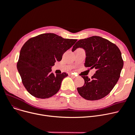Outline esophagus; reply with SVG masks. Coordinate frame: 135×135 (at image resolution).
<instances>
[{"label":"esophagus","instance_id":"1","mask_svg":"<svg viewBox=\"0 0 135 135\" xmlns=\"http://www.w3.org/2000/svg\"><path fill=\"white\" fill-rule=\"evenodd\" d=\"M69 75L70 76H71V77H72L73 78H76V76H75V75H73V74H69Z\"/></svg>","mask_w":135,"mask_h":135}]
</instances>
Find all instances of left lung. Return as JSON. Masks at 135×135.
<instances>
[{
	"mask_svg": "<svg viewBox=\"0 0 135 135\" xmlns=\"http://www.w3.org/2000/svg\"><path fill=\"white\" fill-rule=\"evenodd\" d=\"M77 48L85 51V67L96 70L91 78L82 76L84 84L77 88L79 94L91 101L104 98L111 91L120 77L124 64L120 50L108 40L98 36L80 40L72 51Z\"/></svg>",
	"mask_w": 135,
	"mask_h": 135,
	"instance_id": "1",
	"label": "left lung"
}]
</instances>
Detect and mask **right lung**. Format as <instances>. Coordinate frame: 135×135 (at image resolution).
<instances>
[{
  "label": "right lung",
  "instance_id": "1",
  "mask_svg": "<svg viewBox=\"0 0 135 135\" xmlns=\"http://www.w3.org/2000/svg\"><path fill=\"white\" fill-rule=\"evenodd\" d=\"M77 40L46 33L31 37L24 44L17 68L23 85L31 95L46 99L59 91L62 80L68 75H54L51 68Z\"/></svg>",
  "mask_w": 135,
  "mask_h": 135
}]
</instances>
